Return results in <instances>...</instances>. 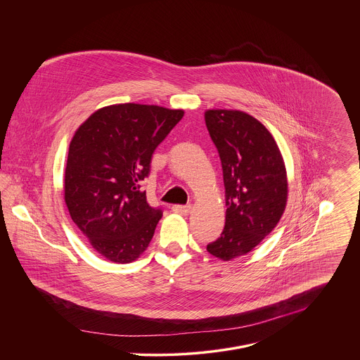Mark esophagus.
<instances>
[{"mask_svg": "<svg viewBox=\"0 0 360 360\" xmlns=\"http://www.w3.org/2000/svg\"><path fill=\"white\" fill-rule=\"evenodd\" d=\"M172 210L174 213H179V214H187V213H190L191 207H190V205H174L172 207Z\"/></svg>", "mask_w": 360, "mask_h": 360, "instance_id": "1", "label": "esophagus"}]
</instances>
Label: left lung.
I'll use <instances>...</instances> for the list:
<instances>
[{
    "mask_svg": "<svg viewBox=\"0 0 360 360\" xmlns=\"http://www.w3.org/2000/svg\"><path fill=\"white\" fill-rule=\"evenodd\" d=\"M205 122L219 151L226 187V226L206 250L229 262L249 253L279 223L288 176L272 134L238 110H207Z\"/></svg>",
    "mask_w": 360,
    "mask_h": 360,
    "instance_id": "8db88e82",
    "label": "left lung"
}]
</instances>
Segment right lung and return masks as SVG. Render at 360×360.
<instances>
[{"label":"right lung","instance_id":"obj_1","mask_svg":"<svg viewBox=\"0 0 360 360\" xmlns=\"http://www.w3.org/2000/svg\"><path fill=\"white\" fill-rule=\"evenodd\" d=\"M183 110L112 104L95 111L75 131L65 172V200L77 227L107 260L134 262L162 217L147 202L141 181L151 158Z\"/></svg>","mask_w":360,"mask_h":360}]
</instances>
